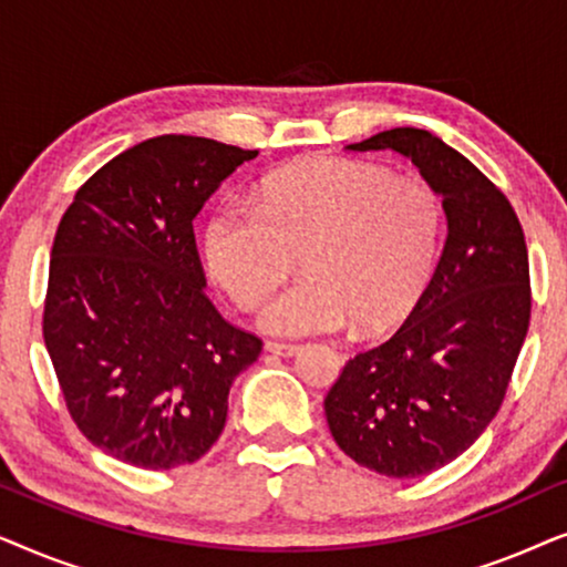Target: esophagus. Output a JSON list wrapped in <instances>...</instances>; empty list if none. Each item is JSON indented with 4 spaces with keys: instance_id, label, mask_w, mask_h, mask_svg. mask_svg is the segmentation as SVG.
<instances>
[{
    "instance_id": "1",
    "label": "esophagus",
    "mask_w": 567,
    "mask_h": 567,
    "mask_svg": "<svg viewBox=\"0 0 567 567\" xmlns=\"http://www.w3.org/2000/svg\"><path fill=\"white\" fill-rule=\"evenodd\" d=\"M266 351L268 353H276V355H284V359H289V355H297L301 351V346H297V343H278V340H266Z\"/></svg>"
}]
</instances>
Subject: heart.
<instances>
[{
	"label": "heart",
	"mask_w": 567,
	"mask_h": 567,
	"mask_svg": "<svg viewBox=\"0 0 567 567\" xmlns=\"http://www.w3.org/2000/svg\"><path fill=\"white\" fill-rule=\"evenodd\" d=\"M441 243L444 204L429 183L343 157L278 169L255 204L224 200L204 227L206 266L239 309L262 305L301 255L307 276L260 315L291 338L400 328L429 291Z\"/></svg>",
	"instance_id": "heart-1"
}]
</instances>
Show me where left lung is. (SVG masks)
Masks as SVG:
<instances>
[{
	"instance_id": "8db88e82",
	"label": "left lung",
	"mask_w": 567,
	"mask_h": 567,
	"mask_svg": "<svg viewBox=\"0 0 567 567\" xmlns=\"http://www.w3.org/2000/svg\"><path fill=\"white\" fill-rule=\"evenodd\" d=\"M351 152L392 150L444 204L433 281L390 340L346 361L324 398L336 444L386 477H421L475 444L503 405L532 317L524 229L501 188L423 128H390Z\"/></svg>"
}]
</instances>
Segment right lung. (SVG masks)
<instances>
[{
	"label": "right lung",
	"mask_w": 567,
	"mask_h": 567,
	"mask_svg": "<svg viewBox=\"0 0 567 567\" xmlns=\"http://www.w3.org/2000/svg\"><path fill=\"white\" fill-rule=\"evenodd\" d=\"M258 150L165 134L76 190L53 239L43 340L87 441L142 470L204 456L262 340L206 297L193 219Z\"/></svg>",
	"instance_id": "add662e5"
}]
</instances>
